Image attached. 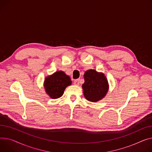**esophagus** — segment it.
Masks as SVG:
<instances>
[{
    "instance_id": "1",
    "label": "esophagus",
    "mask_w": 152,
    "mask_h": 152,
    "mask_svg": "<svg viewBox=\"0 0 152 152\" xmlns=\"http://www.w3.org/2000/svg\"><path fill=\"white\" fill-rule=\"evenodd\" d=\"M79 84H80V80H79V79L75 80V81H74V85L78 86V85H79Z\"/></svg>"
}]
</instances>
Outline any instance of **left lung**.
<instances>
[{"instance_id":"1","label":"left lung","mask_w":152,"mask_h":152,"mask_svg":"<svg viewBox=\"0 0 152 152\" xmlns=\"http://www.w3.org/2000/svg\"><path fill=\"white\" fill-rule=\"evenodd\" d=\"M84 78L82 88L86 99L91 102H97L102 99L109 90L107 80L104 74L90 69L86 71Z\"/></svg>"}]
</instances>
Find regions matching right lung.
Returning a JSON list of instances; mask_svg holds the SVG:
<instances>
[{"label": "right lung", "instance_id": "obj_1", "mask_svg": "<svg viewBox=\"0 0 152 152\" xmlns=\"http://www.w3.org/2000/svg\"><path fill=\"white\" fill-rule=\"evenodd\" d=\"M72 82L68 75L62 71H58L45 78L44 86L50 97L57 99L62 96L66 88Z\"/></svg>", "mask_w": 152, "mask_h": 152}]
</instances>
